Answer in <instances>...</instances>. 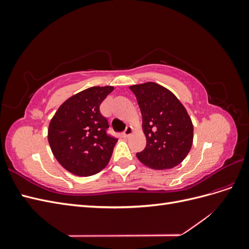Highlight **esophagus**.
<instances>
[{
    "instance_id": "esophagus-1",
    "label": "esophagus",
    "mask_w": 249,
    "mask_h": 249,
    "mask_svg": "<svg viewBox=\"0 0 249 249\" xmlns=\"http://www.w3.org/2000/svg\"><path fill=\"white\" fill-rule=\"evenodd\" d=\"M134 133V129H133V126H131V125H129V126H126V129H125V131L124 132V137H130L131 135Z\"/></svg>"
}]
</instances>
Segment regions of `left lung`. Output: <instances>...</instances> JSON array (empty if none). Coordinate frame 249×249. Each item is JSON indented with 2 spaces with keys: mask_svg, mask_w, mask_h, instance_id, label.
<instances>
[{
  "mask_svg": "<svg viewBox=\"0 0 249 249\" xmlns=\"http://www.w3.org/2000/svg\"><path fill=\"white\" fill-rule=\"evenodd\" d=\"M142 114L146 146L137 153L145 166L165 170L178 166L189 154L193 124L183 104L170 90L157 83L130 86Z\"/></svg>",
  "mask_w": 249,
  "mask_h": 249,
  "instance_id": "obj_1",
  "label": "left lung"
}]
</instances>
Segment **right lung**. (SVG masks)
Segmentation results:
<instances>
[{"label": "right lung", "instance_id": "obj_1", "mask_svg": "<svg viewBox=\"0 0 249 249\" xmlns=\"http://www.w3.org/2000/svg\"><path fill=\"white\" fill-rule=\"evenodd\" d=\"M113 86H94L71 96L51 119L48 140L61 166L74 176L89 177L107 166L117 139L107 134L108 120L100 105Z\"/></svg>", "mask_w": 249, "mask_h": 249}]
</instances>
